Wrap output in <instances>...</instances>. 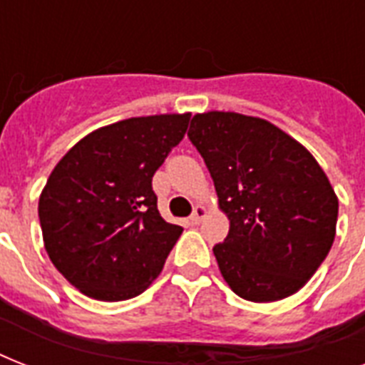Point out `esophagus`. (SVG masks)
I'll return each instance as SVG.
<instances>
[{"label":"esophagus","mask_w":365,"mask_h":365,"mask_svg":"<svg viewBox=\"0 0 365 365\" xmlns=\"http://www.w3.org/2000/svg\"><path fill=\"white\" fill-rule=\"evenodd\" d=\"M206 216V208L205 206H195V210H193V214H191V217H189V220H191V223H195V225H197V223H200L202 222V217Z\"/></svg>","instance_id":"34e87169"}]
</instances>
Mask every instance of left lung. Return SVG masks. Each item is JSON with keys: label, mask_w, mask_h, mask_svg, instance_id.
Listing matches in <instances>:
<instances>
[{"label": "left lung", "mask_w": 365, "mask_h": 365, "mask_svg": "<svg viewBox=\"0 0 365 365\" xmlns=\"http://www.w3.org/2000/svg\"><path fill=\"white\" fill-rule=\"evenodd\" d=\"M187 136L231 222L214 246L225 282L255 303L295 294L335 239L339 200L328 176L299 142L265 119L208 111L191 119Z\"/></svg>", "instance_id": "1"}]
</instances>
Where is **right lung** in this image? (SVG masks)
I'll return each mask as SVG.
<instances>
[{
    "label": "right lung",
    "instance_id": "1",
    "mask_svg": "<svg viewBox=\"0 0 365 365\" xmlns=\"http://www.w3.org/2000/svg\"><path fill=\"white\" fill-rule=\"evenodd\" d=\"M189 117H132L98 128L48 176L39 199L45 250L88 297L130 299L163 271L183 229L160 217L151 180Z\"/></svg>",
    "mask_w": 365,
    "mask_h": 365
}]
</instances>
